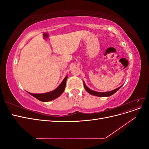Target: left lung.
<instances>
[{"label":"left lung","mask_w":149,"mask_h":149,"mask_svg":"<svg viewBox=\"0 0 149 149\" xmlns=\"http://www.w3.org/2000/svg\"><path fill=\"white\" fill-rule=\"evenodd\" d=\"M121 86H120L119 88L115 89L114 90H112L111 91H109V92H106V93H100V92H96V91H93V90L90 89L89 88H88L86 84L84 83V87L85 88V89L86 90V91L88 92L89 94H92V95L94 96H99V97H107V96H110L112 94H114L116 91H118V90L121 88Z\"/></svg>","instance_id":"obj_1"}]
</instances>
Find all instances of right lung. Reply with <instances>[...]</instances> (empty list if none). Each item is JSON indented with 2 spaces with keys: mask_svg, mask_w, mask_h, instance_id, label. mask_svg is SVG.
Returning a JSON list of instances; mask_svg holds the SVG:
<instances>
[{
  "mask_svg": "<svg viewBox=\"0 0 149 149\" xmlns=\"http://www.w3.org/2000/svg\"><path fill=\"white\" fill-rule=\"evenodd\" d=\"M67 78L68 76H66L64 78V79L63 80V81L60 84L59 86H58L56 89L54 90V91L43 94H33L30 93H29V94H31V96L35 97V98H37L39 101H41L43 102H47L55 100V99L59 97L61 94L63 93L66 86Z\"/></svg>",
  "mask_w": 149,
  "mask_h": 149,
  "instance_id": "add662e5",
  "label": "right lung"
}]
</instances>
